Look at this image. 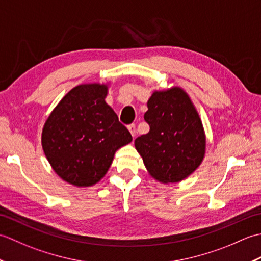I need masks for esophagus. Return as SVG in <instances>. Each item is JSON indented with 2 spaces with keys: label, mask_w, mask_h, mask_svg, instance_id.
I'll return each mask as SVG.
<instances>
[{
  "label": "esophagus",
  "mask_w": 261,
  "mask_h": 261,
  "mask_svg": "<svg viewBox=\"0 0 261 261\" xmlns=\"http://www.w3.org/2000/svg\"><path fill=\"white\" fill-rule=\"evenodd\" d=\"M127 130L130 131V134L132 135V137H134V138L136 137V125L134 123L127 125Z\"/></svg>",
  "instance_id": "34e87169"
}]
</instances>
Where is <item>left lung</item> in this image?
Instances as JSON below:
<instances>
[{
  "instance_id": "obj_1",
  "label": "left lung",
  "mask_w": 261,
  "mask_h": 261,
  "mask_svg": "<svg viewBox=\"0 0 261 261\" xmlns=\"http://www.w3.org/2000/svg\"><path fill=\"white\" fill-rule=\"evenodd\" d=\"M147 105L145 121L150 130L135 140L136 149L152 177L162 182H178L204 158L202 121L179 87L153 92Z\"/></svg>"
}]
</instances>
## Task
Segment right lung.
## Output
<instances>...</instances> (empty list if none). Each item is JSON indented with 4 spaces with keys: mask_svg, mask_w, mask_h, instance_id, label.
Segmentation results:
<instances>
[{
    "mask_svg": "<svg viewBox=\"0 0 261 261\" xmlns=\"http://www.w3.org/2000/svg\"><path fill=\"white\" fill-rule=\"evenodd\" d=\"M108 86L83 84L62 98L42 130V148L56 174L71 185L92 186L109 170L115 151L132 141L105 102Z\"/></svg>",
    "mask_w": 261,
    "mask_h": 261,
    "instance_id": "1",
    "label": "right lung"
}]
</instances>
